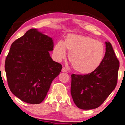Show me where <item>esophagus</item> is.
Returning <instances> with one entry per match:
<instances>
[{
  "label": "esophagus",
  "mask_w": 125,
  "mask_h": 125,
  "mask_svg": "<svg viewBox=\"0 0 125 125\" xmlns=\"http://www.w3.org/2000/svg\"><path fill=\"white\" fill-rule=\"evenodd\" d=\"M61 72H66L67 70H66V69L64 67V68H62V69H61Z\"/></svg>",
  "instance_id": "esophagus-1"
}]
</instances>
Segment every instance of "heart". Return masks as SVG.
I'll list each match as a JSON object with an SVG mask.
<instances>
[{
  "mask_svg": "<svg viewBox=\"0 0 125 125\" xmlns=\"http://www.w3.org/2000/svg\"><path fill=\"white\" fill-rule=\"evenodd\" d=\"M66 49L69 52L70 64L81 74L95 72L102 64L105 55L104 45L89 36L70 34L65 42L59 40L53 50L57 59L65 58Z\"/></svg>",
  "mask_w": 125,
  "mask_h": 125,
  "instance_id": "heart-1",
  "label": "heart"
}]
</instances>
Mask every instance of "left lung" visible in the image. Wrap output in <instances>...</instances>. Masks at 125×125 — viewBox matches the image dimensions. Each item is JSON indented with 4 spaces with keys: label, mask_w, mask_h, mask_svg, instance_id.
I'll use <instances>...</instances> for the list:
<instances>
[{
    "label": "left lung",
    "mask_w": 125,
    "mask_h": 125,
    "mask_svg": "<svg viewBox=\"0 0 125 125\" xmlns=\"http://www.w3.org/2000/svg\"><path fill=\"white\" fill-rule=\"evenodd\" d=\"M105 44V55L97 69L89 74L71 75L72 99L81 109L98 108L116 87L120 62L111 43Z\"/></svg>",
    "instance_id": "1"
}]
</instances>
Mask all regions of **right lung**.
Here are the masks:
<instances>
[{
    "instance_id": "add662e5",
    "label": "right lung",
    "mask_w": 125,
    "mask_h": 125,
    "mask_svg": "<svg viewBox=\"0 0 125 125\" xmlns=\"http://www.w3.org/2000/svg\"><path fill=\"white\" fill-rule=\"evenodd\" d=\"M51 38L36 29L12 43L5 62L9 88L14 96L32 104L42 102L51 84L62 69L51 57Z\"/></svg>"
}]
</instances>
